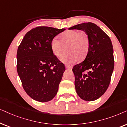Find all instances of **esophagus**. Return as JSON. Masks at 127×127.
Returning a JSON list of instances; mask_svg holds the SVG:
<instances>
[{
	"instance_id": "esophagus-1",
	"label": "esophagus",
	"mask_w": 127,
	"mask_h": 127,
	"mask_svg": "<svg viewBox=\"0 0 127 127\" xmlns=\"http://www.w3.org/2000/svg\"><path fill=\"white\" fill-rule=\"evenodd\" d=\"M65 68L67 70H72V67L68 66V65H65Z\"/></svg>"
}]
</instances>
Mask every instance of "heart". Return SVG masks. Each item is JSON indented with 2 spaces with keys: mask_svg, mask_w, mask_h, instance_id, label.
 Returning a JSON list of instances; mask_svg holds the SVG:
<instances>
[{
  "mask_svg": "<svg viewBox=\"0 0 127 127\" xmlns=\"http://www.w3.org/2000/svg\"><path fill=\"white\" fill-rule=\"evenodd\" d=\"M60 40L54 38L51 42V49L54 55L62 57L66 51L70 53L62 59L67 64L71 65L86 56L89 49V36L85 31L75 30H67L60 35Z\"/></svg>",
  "mask_w": 127,
  "mask_h": 127,
  "instance_id": "1",
  "label": "heart"
}]
</instances>
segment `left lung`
<instances>
[{"mask_svg":"<svg viewBox=\"0 0 127 127\" xmlns=\"http://www.w3.org/2000/svg\"><path fill=\"white\" fill-rule=\"evenodd\" d=\"M74 29L85 31L89 41L85 59L72 68L76 92L84 100H95L104 94L110 82L114 65L112 43L94 23H84L69 28Z\"/></svg>","mask_w":127,"mask_h":127,"instance_id":"8db88e82","label":"left lung"}]
</instances>
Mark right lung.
Segmentation results:
<instances>
[{
	"mask_svg": "<svg viewBox=\"0 0 127 127\" xmlns=\"http://www.w3.org/2000/svg\"><path fill=\"white\" fill-rule=\"evenodd\" d=\"M65 30L37 27L25 34L18 46L17 70L24 89L35 100L49 102L57 94L65 68L53 55L50 44Z\"/></svg>",
	"mask_w": 127,
	"mask_h": 127,
	"instance_id": "obj_1",
	"label": "right lung"
}]
</instances>
